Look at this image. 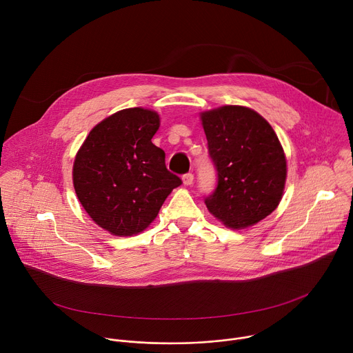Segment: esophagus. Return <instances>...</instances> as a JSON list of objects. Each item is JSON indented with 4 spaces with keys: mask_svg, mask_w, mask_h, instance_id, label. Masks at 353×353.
Returning <instances> with one entry per match:
<instances>
[{
    "mask_svg": "<svg viewBox=\"0 0 353 353\" xmlns=\"http://www.w3.org/2000/svg\"><path fill=\"white\" fill-rule=\"evenodd\" d=\"M194 181V174L192 173H185L183 174V183L184 185H191Z\"/></svg>",
    "mask_w": 353,
    "mask_h": 353,
    "instance_id": "esophagus-1",
    "label": "esophagus"
}]
</instances>
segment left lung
Masks as SVG:
<instances>
[{
  "mask_svg": "<svg viewBox=\"0 0 353 353\" xmlns=\"http://www.w3.org/2000/svg\"><path fill=\"white\" fill-rule=\"evenodd\" d=\"M201 120L218 174L216 188L205 196L208 211L232 229L267 218L286 180L283 149L270 123L243 106L204 112Z\"/></svg>",
  "mask_w": 353,
  "mask_h": 353,
  "instance_id": "obj_1",
  "label": "left lung"
}]
</instances>
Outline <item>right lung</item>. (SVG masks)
Masks as SVG:
<instances>
[{
    "mask_svg": "<svg viewBox=\"0 0 353 353\" xmlns=\"http://www.w3.org/2000/svg\"><path fill=\"white\" fill-rule=\"evenodd\" d=\"M159 114L124 109L92 128L75 157L72 179L79 203L100 228L132 236L152 222L181 179L166 169L152 143Z\"/></svg>",
    "mask_w": 353,
    "mask_h": 353,
    "instance_id": "add662e5",
    "label": "right lung"
}]
</instances>
